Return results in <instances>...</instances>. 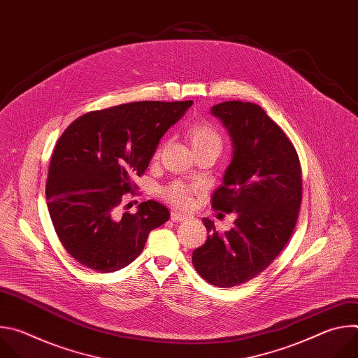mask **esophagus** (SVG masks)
<instances>
[{
	"label": "esophagus",
	"instance_id": "1",
	"mask_svg": "<svg viewBox=\"0 0 358 358\" xmlns=\"http://www.w3.org/2000/svg\"><path fill=\"white\" fill-rule=\"evenodd\" d=\"M171 220L174 222H182V221L188 220V215H185L182 213H178V211H174V213H171Z\"/></svg>",
	"mask_w": 358,
	"mask_h": 358
}]
</instances>
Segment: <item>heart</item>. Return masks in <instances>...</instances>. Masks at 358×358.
<instances>
[{
  "mask_svg": "<svg viewBox=\"0 0 358 358\" xmlns=\"http://www.w3.org/2000/svg\"><path fill=\"white\" fill-rule=\"evenodd\" d=\"M187 137L189 140V144L194 150L195 155L198 152H214V155H220L222 148V138L218 130L207 123V122H198L189 126L187 130ZM191 192L192 189L182 184V182H173L163 188L162 194L171 201L173 203L178 207H188L191 203Z\"/></svg>",
  "mask_w": 358,
  "mask_h": 358,
  "instance_id": "b5f03b06",
  "label": "heart"
}]
</instances>
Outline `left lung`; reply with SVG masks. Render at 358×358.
Wrapping results in <instances>:
<instances>
[{
  "mask_svg": "<svg viewBox=\"0 0 358 358\" xmlns=\"http://www.w3.org/2000/svg\"><path fill=\"white\" fill-rule=\"evenodd\" d=\"M211 113L227 127L234 147L213 208L234 213L236 220L224 234L202 220L210 235L192 252V265L208 283L234 287L264 272L292 236L301 169L294 145L259 105L231 100L213 106Z\"/></svg>",
  "mask_w": 358,
  "mask_h": 358,
  "instance_id": "obj_1",
  "label": "left lung"
}]
</instances>
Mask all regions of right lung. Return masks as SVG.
<instances>
[{"label": "right lung", "mask_w": 358, "mask_h": 358, "mask_svg": "<svg viewBox=\"0 0 358 358\" xmlns=\"http://www.w3.org/2000/svg\"><path fill=\"white\" fill-rule=\"evenodd\" d=\"M192 100L131 101L89 112L59 137L46 180V206L57 235L71 257L101 273L130 265L148 234L170 218L157 201H144L134 214L119 206L133 192L163 134Z\"/></svg>", "instance_id": "add662e5"}]
</instances>
